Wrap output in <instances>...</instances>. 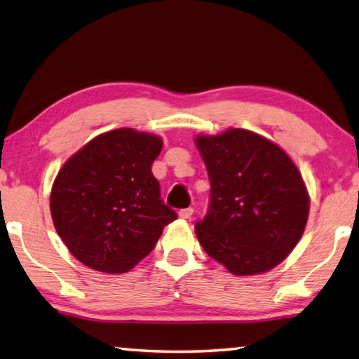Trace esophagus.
<instances>
[{
    "instance_id": "1",
    "label": "esophagus",
    "mask_w": 359,
    "mask_h": 359,
    "mask_svg": "<svg viewBox=\"0 0 359 359\" xmlns=\"http://www.w3.org/2000/svg\"><path fill=\"white\" fill-rule=\"evenodd\" d=\"M193 208H187V209H180L179 210V217L180 218H190L193 215Z\"/></svg>"
}]
</instances>
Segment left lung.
<instances>
[{
    "mask_svg": "<svg viewBox=\"0 0 359 359\" xmlns=\"http://www.w3.org/2000/svg\"><path fill=\"white\" fill-rule=\"evenodd\" d=\"M208 168V214L194 224L204 252L234 276L276 267L299 242L309 194L291 158L269 139L231 128L198 136Z\"/></svg>",
    "mask_w": 359,
    "mask_h": 359,
    "instance_id": "obj_1",
    "label": "left lung"
}]
</instances>
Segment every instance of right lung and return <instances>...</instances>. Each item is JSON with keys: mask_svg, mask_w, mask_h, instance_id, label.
<instances>
[{"mask_svg": "<svg viewBox=\"0 0 359 359\" xmlns=\"http://www.w3.org/2000/svg\"><path fill=\"white\" fill-rule=\"evenodd\" d=\"M161 147L155 135L120 128L92 139L60 169L52 220L81 263L107 274L128 272L177 218L151 174Z\"/></svg>", "mask_w": 359, "mask_h": 359, "instance_id": "right-lung-1", "label": "right lung"}]
</instances>
